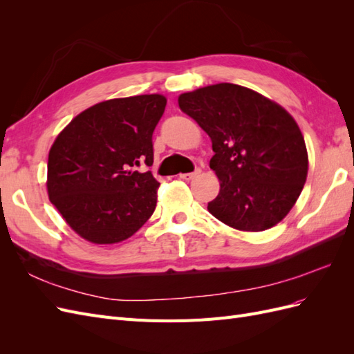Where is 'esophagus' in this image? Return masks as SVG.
<instances>
[{
    "label": "esophagus",
    "mask_w": 354,
    "mask_h": 354,
    "mask_svg": "<svg viewBox=\"0 0 354 354\" xmlns=\"http://www.w3.org/2000/svg\"><path fill=\"white\" fill-rule=\"evenodd\" d=\"M201 174V169L199 168H196L194 173H185V174H180V178H183V180H194L195 177H198Z\"/></svg>",
    "instance_id": "34e87169"
}]
</instances>
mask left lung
<instances>
[{"label":"left lung","mask_w":354,"mask_h":354,"mask_svg":"<svg viewBox=\"0 0 354 354\" xmlns=\"http://www.w3.org/2000/svg\"><path fill=\"white\" fill-rule=\"evenodd\" d=\"M211 142L220 180L208 211L227 226L261 232L291 211L308 169L304 137L282 106L236 84H216L178 97Z\"/></svg>","instance_id":"1"}]
</instances>
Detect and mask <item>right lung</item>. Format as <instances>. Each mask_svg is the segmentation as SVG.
<instances>
[{
    "label": "right lung",
    "instance_id": "1",
    "mask_svg": "<svg viewBox=\"0 0 354 354\" xmlns=\"http://www.w3.org/2000/svg\"><path fill=\"white\" fill-rule=\"evenodd\" d=\"M160 94L112 99L69 122L48 153V198L81 238L125 241L151 218L159 183L151 171L152 134L164 115Z\"/></svg>",
    "mask_w": 354,
    "mask_h": 354
}]
</instances>
